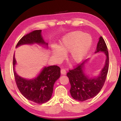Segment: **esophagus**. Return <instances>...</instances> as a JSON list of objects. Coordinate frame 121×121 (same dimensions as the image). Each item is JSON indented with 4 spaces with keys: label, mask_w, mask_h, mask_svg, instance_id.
Here are the masks:
<instances>
[{
    "label": "esophagus",
    "mask_w": 121,
    "mask_h": 121,
    "mask_svg": "<svg viewBox=\"0 0 121 121\" xmlns=\"http://www.w3.org/2000/svg\"><path fill=\"white\" fill-rule=\"evenodd\" d=\"M61 73L62 75H65L66 74V71H65V70L64 69H61Z\"/></svg>",
    "instance_id": "esophagus-1"
}]
</instances>
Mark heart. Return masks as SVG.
<instances>
[{
    "label": "heart",
    "mask_w": 121,
    "mask_h": 121,
    "mask_svg": "<svg viewBox=\"0 0 121 121\" xmlns=\"http://www.w3.org/2000/svg\"><path fill=\"white\" fill-rule=\"evenodd\" d=\"M92 38L89 34L80 31L70 32L63 37L59 47L52 45V54L59 60L64 58L65 53L69 52V59L73 63L81 62L89 52Z\"/></svg>",
    "instance_id": "heart-1"
}]
</instances>
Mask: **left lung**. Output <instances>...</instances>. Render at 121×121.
Wrapping results in <instances>:
<instances>
[{"label":"left lung","instance_id":"left-lung-1","mask_svg":"<svg viewBox=\"0 0 121 121\" xmlns=\"http://www.w3.org/2000/svg\"><path fill=\"white\" fill-rule=\"evenodd\" d=\"M99 52L105 54L106 60L103 68L97 76L90 77L86 73L85 65L89 59L67 73L71 85L70 92L74 99L84 101L91 99L97 95L103 87L108 71L109 56L107 45L101 36L99 38L95 53Z\"/></svg>","mask_w":121,"mask_h":121}]
</instances>
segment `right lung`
<instances>
[{
	"label": "right lung",
	"instance_id": "1",
	"mask_svg": "<svg viewBox=\"0 0 121 121\" xmlns=\"http://www.w3.org/2000/svg\"><path fill=\"white\" fill-rule=\"evenodd\" d=\"M37 44L48 48V43L42 36V30H35L24 36L19 40L16 48L23 45ZM16 61L13 56V71L15 82L20 92L26 99L37 104L45 103L52 97L53 86L60 76V68L57 65L44 67L37 76L32 79H26L16 73Z\"/></svg>",
	"mask_w": 121,
	"mask_h": 121
}]
</instances>
